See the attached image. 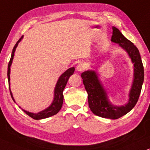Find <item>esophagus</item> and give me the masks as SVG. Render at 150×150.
Returning a JSON list of instances; mask_svg holds the SVG:
<instances>
[{
	"label": "esophagus",
	"mask_w": 150,
	"mask_h": 150,
	"mask_svg": "<svg viewBox=\"0 0 150 150\" xmlns=\"http://www.w3.org/2000/svg\"><path fill=\"white\" fill-rule=\"evenodd\" d=\"M76 69H77V71H80V72L84 71V70L86 69V64L82 63V62H81V63H79L78 65L77 66Z\"/></svg>",
	"instance_id": "esophagus-1"
}]
</instances>
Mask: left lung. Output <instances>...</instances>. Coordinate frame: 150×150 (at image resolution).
<instances>
[{"label": "left lung", "instance_id": "left-lung-1", "mask_svg": "<svg viewBox=\"0 0 150 150\" xmlns=\"http://www.w3.org/2000/svg\"><path fill=\"white\" fill-rule=\"evenodd\" d=\"M112 42L118 43L127 52L134 63V81L131 88L129 99L125 106H114L108 99L107 92L98 78V74L94 71H87L81 73L83 84L88 93V106L94 114L102 117L117 119L123 116L132 110L137 103L144 81V68L139 50L136 45L123 36L120 30L112 27Z\"/></svg>", "mask_w": 150, "mask_h": 150}]
</instances>
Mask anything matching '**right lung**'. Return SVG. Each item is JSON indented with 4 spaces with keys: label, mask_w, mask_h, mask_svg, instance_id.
Masks as SVG:
<instances>
[{
    "label": "right lung",
    "mask_w": 150,
    "mask_h": 150,
    "mask_svg": "<svg viewBox=\"0 0 150 150\" xmlns=\"http://www.w3.org/2000/svg\"><path fill=\"white\" fill-rule=\"evenodd\" d=\"M22 39H23V36L20 38L19 40L17 41L16 44H15L14 48H13L12 50V56H11L10 60H9V64H8V67H7V78H8L9 86V84H10V83H9V81H10V76H9V74H10V66L12 65L13 58H14V52L15 50H16L17 45H18V43L21 41ZM74 71H75V68L74 67L70 68L69 69H68L67 71H66L63 74H62L61 76L59 77L57 82L55 88H54V100H53L52 104H51V105L49 106L47 109H44L43 111H40V112H39L38 113H31L23 109V111L26 114L29 115L30 117H31L32 118L35 119V120H41V119L46 118V117H49L57 114V113L59 111V110L61 109L62 105H63L64 89L65 88L66 84H67L68 80H69L70 76L73 75L74 73ZM9 91H10V94H11V96H12V100L14 101V98H13L12 96V92H11L10 88H9Z\"/></svg>",
    "instance_id": "1"
}]
</instances>
